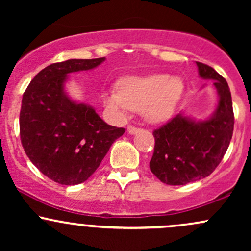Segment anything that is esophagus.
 <instances>
[{
    "instance_id": "obj_1",
    "label": "esophagus",
    "mask_w": 251,
    "mask_h": 251,
    "mask_svg": "<svg viewBox=\"0 0 251 251\" xmlns=\"http://www.w3.org/2000/svg\"><path fill=\"white\" fill-rule=\"evenodd\" d=\"M138 131H139V127H137V126H134V125H128L127 126V132L129 134L137 133Z\"/></svg>"
}]
</instances>
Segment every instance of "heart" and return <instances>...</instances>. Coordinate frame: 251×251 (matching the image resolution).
Instances as JSON below:
<instances>
[{
  "mask_svg": "<svg viewBox=\"0 0 251 251\" xmlns=\"http://www.w3.org/2000/svg\"><path fill=\"white\" fill-rule=\"evenodd\" d=\"M184 81L168 73L127 76L119 89L103 93V102L112 111L126 114L131 109H143L151 122H164L175 112L184 92Z\"/></svg>",
  "mask_w": 251,
  "mask_h": 251,
  "instance_id": "b5f03b06",
  "label": "heart"
}]
</instances>
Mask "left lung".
<instances>
[{"mask_svg": "<svg viewBox=\"0 0 251 251\" xmlns=\"http://www.w3.org/2000/svg\"><path fill=\"white\" fill-rule=\"evenodd\" d=\"M196 63L201 77L215 80L220 100L208 120L195 122L177 114L153 131L154 151L150 169L168 185H185L211 175L223 159L234 132L235 117L227 82L212 67Z\"/></svg>", "mask_w": 251, "mask_h": 251, "instance_id": "obj_1", "label": "left lung"}]
</instances>
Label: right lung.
Returning <instances> with one entry per match:
<instances>
[{"instance_id": "obj_1", "label": "right lung", "mask_w": 251, "mask_h": 251, "mask_svg": "<svg viewBox=\"0 0 251 251\" xmlns=\"http://www.w3.org/2000/svg\"><path fill=\"white\" fill-rule=\"evenodd\" d=\"M105 57L51 63L31 80L22 98L20 138L25 154L46 177L62 185L87 180L125 128L106 124L93 107L66 96L67 74L88 71Z\"/></svg>"}]
</instances>
